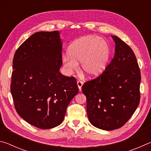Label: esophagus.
Wrapping results in <instances>:
<instances>
[{"mask_svg":"<svg viewBox=\"0 0 151 151\" xmlns=\"http://www.w3.org/2000/svg\"><path fill=\"white\" fill-rule=\"evenodd\" d=\"M77 84H78L79 90H80V91L81 90V87H82V86H83V82L81 81H78L77 82Z\"/></svg>","mask_w":151,"mask_h":151,"instance_id":"obj_1","label":"esophagus"}]
</instances>
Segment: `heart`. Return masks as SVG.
<instances>
[{"mask_svg": "<svg viewBox=\"0 0 151 151\" xmlns=\"http://www.w3.org/2000/svg\"><path fill=\"white\" fill-rule=\"evenodd\" d=\"M62 57L63 65L69 73L78 69L85 77L96 78L104 72L110 59L111 50L104 39L96 36H87L73 41Z\"/></svg>", "mask_w": 151, "mask_h": 151, "instance_id": "b5f03b06", "label": "heart"}]
</instances>
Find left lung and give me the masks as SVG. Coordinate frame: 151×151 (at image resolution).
Returning a JSON list of instances; mask_svg holds the SVG:
<instances>
[{
	"label": "left lung",
	"mask_w": 151,
	"mask_h": 151,
	"mask_svg": "<svg viewBox=\"0 0 151 151\" xmlns=\"http://www.w3.org/2000/svg\"><path fill=\"white\" fill-rule=\"evenodd\" d=\"M115 55L101 76L81 88L87 98V113L96 127L112 131L123 127L140 101L141 72L132 49L116 36Z\"/></svg>",
	"instance_id": "8db88e82"
}]
</instances>
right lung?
Listing matches in <instances>:
<instances>
[{
	"mask_svg": "<svg viewBox=\"0 0 151 151\" xmlns=\"http://www.w3.org/2000/svg\"><path fill=\"white\" fill-rule=\"evenodd\" d=\"M62 49L59 31L38 32L21 44L13 58L10 91L15 109L37 128L60 125L79 91L75 78L60 72Z\"/></svg>",
	"mask_w": 151,
	"mask_h": 151,
	"instance_id": "1",
	"label": "right lung"
}]
</instances>
